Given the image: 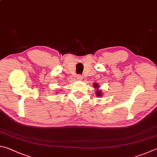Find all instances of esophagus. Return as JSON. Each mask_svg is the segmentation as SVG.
I'll use <instances>...</instances> for the list:
<instances>
[{"mask_svg": "<svg viewBox=\"0 0 157 157\" xmlns=\"http://www.w3.org/2000/svg\"><path fill=\"white\" fill-rule=\"evenodd\" d=\"M82 78H82V76L81 75H77V79H79V80H82Z\"/></svg>", "mask_w": 157, "mask_h": 157, "instance_id": "obj_1", "label": "esophagus"}]
</instances>
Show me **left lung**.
Masks as SVG:
<instances>
[{
    "instance_id": "obj_1",
    "label": "left lung",
    "mask_w": 157,
    "mask_h": 157,
    "mask_svg": "<svg viewBox=\"0 0 157 157\" xmlns=\"http://www.w3.org/2000/svg\"><path fill=\"white\" fill-rule=\"evenodd\" d=\"M93 86H94V88H95V91H96V95L98 96V97H101V96H103L102 95H103V94H102V91L101 90H98V88H99V85L97 84V83H94V84H93Z\"/></svg>"
}]
</instances>
